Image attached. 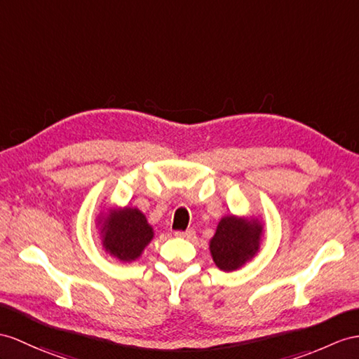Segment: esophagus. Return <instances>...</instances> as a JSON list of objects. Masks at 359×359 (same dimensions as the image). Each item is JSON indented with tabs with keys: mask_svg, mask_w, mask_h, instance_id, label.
<instances>
[{
	"mask_svg": "<svg viewBox=\"0 0 359 359\" xmlns=\"http://www.w3.org/2000/svg\"><path fill=\"white\" fill-rule=\"evenodd\" d=\"M175 236H178V238H184V239H190L195 236L194 230H186V231H175Z\"/></svg>",
	"mask_w": 359,
	"mask_h": 359,
	"instance_id": "obj_1",
	"label": "esophagus"
}]
</instances>
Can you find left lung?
<instances>
[{"mask_svg": "<svg viewBox=\"0 0 359 359\" xmlns=\"http://www.w3.org/2000/svg\"><path fill=\"white\" fill-rule=\"evenodd\" d=\"M262 225L251 219L225 216L217 224L213 239L210 241V252L216 266L222 271H234L259 251Z\"/></svg>", "mask_w": 359, "mask_h": 359, "instance_id": "left-lung-1", "label": "left lung"}]
</instances>
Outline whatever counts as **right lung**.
I'll use <instances>...</instances> for the list:
<instances>
[{"label": "right lung", "instance_id": "right-lung-1", "mask_svg": "<svg viewBox=\"0 0 359 359\" xmlns=\"http://www.w3.org/2000/svg\"><path fill=\"white\" fill-rule=\"evenodd\" d=\"M154 238L152 226L138 208L125 207L102 221V242L111 256L135 260Z\"/></svg>", "mask_w": 359, "mask_h": 359}]
</instances>
